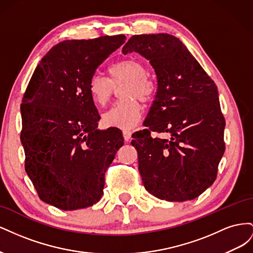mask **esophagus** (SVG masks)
I'll use <instances>...</instances> for the list:
<instances>
[{
    "mask_svg": "<svg viewBox=\"0 0 253 253\" xmlns=\"http://www.w3.org/2000/svg\"><path fill=\"white\" fill-rule=\"evenodd\" d=\"M122 133H124V138H125L126 141H128L129 139H131L132 132L129 131V129H124V131H122Z\"/></svg>",
    "mask_w": 253,
    "mask_h": 253,
    "instance_id": "34e87169",
    "label": "esophagus"
}]
</instances>
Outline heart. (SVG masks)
Returning <instances> with one entry per match:
<instances>
[{
	"mask_svg": "<svg viewBox=\"0 0 253 253\" xmlns=\"http://www.w3.org/2000/svg\"><path fill=\"white\" fill-rule=\"evenodd\" d=\"M109 78L100 74H93L87 83L88 94L96 104L104 105L114 91L120 87V97L124 98L106 111L102 121L106 126L128 129L138 124L142 109L139 101L147 102L155 93V83L148 76V71L141 61L126 59L109 67Z\"/></svg>",
	"mask_w": 253,
	"mask_h": 253,
	"instance_id": "1",
	"label": "heart"
}]
</instances>
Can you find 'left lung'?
Listing matches in <instances>:
<instances>
[{
	"label": "left lung",
	"mask_w": 253,
	"mask_h": 253,
	"mask_svg": "<svg viewBox=\"0 0 253 253\" xmlns=\"http://www.w3.org/2000/svg\"><path fill=\"white\" fill-rule=\"evenodd\" d=\"M132 51L150 61L157 77L145 128L134 133L132 140L143 186L159 200H194L215 180L225 152L226 124L217 87L174 36H133L122 53ZM151 131L170 137L153 139Z\"/></svg>",
	"instance_id": "8db88e82"
}]
</instances>
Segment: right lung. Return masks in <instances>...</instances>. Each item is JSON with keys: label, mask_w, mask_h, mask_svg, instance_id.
Masks as SVG:
<instances>
[{"label": "right lung", "mask_w": 253, "mask_h": 253, "mask_svg": "<svg viewBox=\"0 0 253 253\" xmlns=\"http://www.w3.org/2000/svg\"><path fill=\"white\" fill-rule=\"evenodd\" d=\"M126 39L117 35L58 43L36 67L22 99L25 171L41 200L58 209L100 201L105 172L124 145L119 128H97L100 115L87 83Z\"/></svg>", "instance_id": "right-lung-1"}]
</instances>
